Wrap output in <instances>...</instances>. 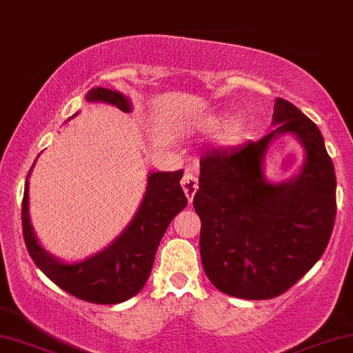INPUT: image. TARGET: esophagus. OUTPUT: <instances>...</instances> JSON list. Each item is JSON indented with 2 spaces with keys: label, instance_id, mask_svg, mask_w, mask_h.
Returning <instances> with one entry per match:
<instances>
[{
  "label": "esophagus",
  "instance_id": "1",
  "mask_svg": "<svg viewBox=\"0 0 353 353\" xmlns=\"http://www.w3.org/2000/svg\"><path fill=\"white\" fill-rule=\"evenodd\" d=\"M181 186L184 189V194H186L189 203H191L195 192H197V189H199V180H197V176H195L189 169L184 172V176L181 180Z\"/></svg>",
  "mask_w": 353,
  "mask_h": 353
}]
</instances>
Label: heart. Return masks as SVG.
Wrapping results in <instances>:
<instances>
[{
    "mask_svg": "<svg viewBox=\"0 0 353 353\" xmlns=\"http://www.w3.org/2000/svg\"><path fill=\"white\" fill-rule=\"evenodd\" d=\"M216 123L218 120L216 118H211V120L207 121V126H216ZM243 131V121L241 118H232V120L225 124L224 131H222V140H224L225 143H232L235 142V140L240 137V134Z\"/></svg>",
    "mask_w": 353,
    "mask_h": 353,
    "instance_id": "obj_1",
    "label": "heart"
}]
</instances>
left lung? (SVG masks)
I'll return each mask as SVG.
<instances>
[{
  "instance_id": "obj_1",
  "label": "left lung",
  "mask_w": 353,
  "mask_h": 353,
  "mask_svg": "<svg viewBox=\"0 0 353 353\" xmlns=\"http://www.w3.org/2000/svg\"><path fill=\"white\" fill-rule=\"evenodd\" d=\"M273 120L278 128L259 142L203 156L194 195L205 273L216 289L245 300L279 296L298 283L322 257L336 219L334 167L319 128L281 97ZM281 132L297 135L307 161L295 181L271 185L261 161Z\"/></svg>"
}]
</instances>
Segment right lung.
<instances>
[{"label":"right lung","instance_id":"add662e5","mask_svg":"<svg viewBox=\"0 0 353 353\" xmlns=\"http://www.w3.org/2000/svg\"><path fill=\"white\" fill-rule=\"evenodd\" d=\"M88 101H102L129 113L131 104L118 91L90 90ZM183 170L154 172L148 176L145 197L131 224L104 251L79 263H63L39 246L28 216V180L21 200V227L30 256L59 289L96 305H117L143 289L154 256L172 219L186 208L188 199L180 180Z\"/></svg>","mask_w":353,"mask_h":353}]
</instances>
